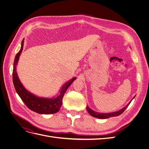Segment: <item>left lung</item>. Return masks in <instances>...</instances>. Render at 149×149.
Instances as JSON below:
<instances>
[{"instance_id": "1", "label": "left lung", "mask_w": 149, "mask_h": 149, "mask_svg": "<svg viewBox=\"0 0 149 149\" xmlns=\"http://www.w3.org/2000/svg\"><path fill=\"white\" fill-rule=\"evenodd\" d=\"M133 99H132V100H133ZM132 100L130 102H129L128 104L125 107H124V108H122V109H120V110H119L118 111L114 112V113H97V112H95V111L92 110V109H91L88 106H87L86 109H87L88 112L94 118H99V119H107V118H109L114 117V116H118L120 115L127 109V108L128 107L129 104H130V103H131Z\"/></svg>"}]
</instances>
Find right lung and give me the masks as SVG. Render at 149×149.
<instances>
[{"label": "right lung", "instance_id": "obj_1", "mask_svg": "<svg viewBox=\"0 0 149 149\" xmlns=\"http://www.w3.org/2000/svg\"><path fill=\"white\" fill-rule=\"evenodd\" d=\"M24 40L21 42V47L19 52L16 54L14 63L13 70V82L15 89L17 94L20 97L22 100L30 109L39 114H50L57 113L60 110L62 105V100L64 93H66L68 87L72 84V83L76 79L75 77L66 82L61 89L59 95L53 99L41 98L30 93L25 89L22 84L19 80L16 73V65L17 64L19 56L23 49Z\"/></svg>", "mask_w": 149, "mask_h": 149}]
</instances>
